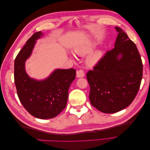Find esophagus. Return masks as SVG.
Segmentation results:
<instances>
[{
	"label": "esophagus",
	"mask_w": 150,
	"mask_h": 150,
	"mask_svg": "<svg viewBox=\"0 0 150 150\" xmlns=\"http://www.w3.org/2000/svg\"><path fill=\"white\" fill-rule=\"evenodd\" d=\"M76 74H77L76 76H77V77H78V78H83V77H84V76H85L84 72L82 69H80V70L77 71Z\"/></svg>",
	"instance_id": "esophagus-1"
}]
</instances>
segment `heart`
Here are the masks:
<instances>
[{"label":"heart","instance_id":"1","mask_svg":"<svg viewBox=\"0 0 150 150\" xmlns=\"http://www.w3.org/2000/svg\"><path fill=\"white\" fill-rule=\"evenodd\" d=\"M96 45L93 42L85 41L79 44L74 48V51L76 54L80 56H84L92 52L93 50L96 47ZM103 52L100 50L96 51L91 53L87 57V62L89 65L96 64L101 59L103 56Z\"/></svg>","mask_w":150,"mask_h":150}]
</instances>
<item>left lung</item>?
<instances>
[{
	"label": "left lung",
	"mask_w": 150,
	"mask_h": 150,
	"mask_svg": "<svg viewBox=\"0 0 150 150\" xmlns=\"http://www.w3.org/2000/svg\"><path fill=\"white\" fill-rule=\"evenodd\" d=\"M115 47L108 51L86 77L89 100L97 110L115 113L128 107L138 92L143 63L135 44L118 27Z\"/></svg>",
	"instance_id": "8db88e82"
}]
</instances>
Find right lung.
Wrapping results in <instances>:
<instances>
[{
    "mask_svg": "<svg viewBox=\"0 0 150 150\" xmlns=\"http://www.w3.org/2000/svg\"><path fill=\"white\" fill-rule=\"evenodd\" d=\"M42 35L34 33L15 59L14 82L21 104L31 115L39 119L56 117L66 106L68 90L76 78V70L58 69L42 81L30 78L25 70V62L33 51L35 40Z\"/></svg>",
    "mask_w": 150,
    "mask_h": 150,
    "instance_id": "add662e5",
    "label": "right lung"
}]
</instances>
